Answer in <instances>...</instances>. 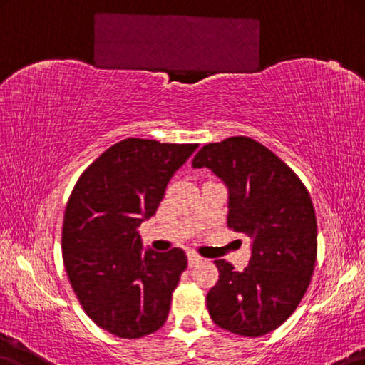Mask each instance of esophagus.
I'll return each mask as SVG.
<instances>
[{"mask_svg": "<svg viewBox=\"0 0 365 365\" xmlns=\"http://www.w3.org/2000/svg\"><path fill=\"white\" fill-rule=\"evenodd\" d=\"M203 262V258L200 255H196L195 252H188V266H196Z\"/></svg>", "mask_w": 365, "mask_h": 365, "instance_id": "obj_1", "label": "esophagus"}]
</instances>
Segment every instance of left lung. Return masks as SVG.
I'll list each match as a JSON object with an SVG mask.
<instances>
[{
	"mask_svg": "<svg viewBox=\"0 0 365 365\" xmlns=\"http://www.w3.org/2000/svg\"><path fill=\"white\" fill-rule=\"evenodd\" d=\"M207 167L229 192L227 225L250 239L244 271L216 259L206 296L212 322L257 338L282 325L310 284L317 259V217L300 178L276 154L247 136L203 146L192 162Z\"/></svg>",
	"mask_w": 365,
	"mask_h": 365,
	"instance_id": "obj_1",
	"label": "left lung"
}]
</instances>
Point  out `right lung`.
<instances>
[{"instance_id": "right-lung-1", "label": "right lung", "mask_w": 365, "mask_h": 365, "mask_svg": "<svg viewBox=\"0 0 365 365\" xmlns=\"http://www.w3.org/2000/svg\"><path fill=\"white\" fill-rule=\"evenodd\" d=\"M196 148L128 138L92 162L69 196L61 234L69 282L91 320L115 336L143 338L167 320L187 255L144 250L138 227Z\"/></svg>"}]
</instances>
